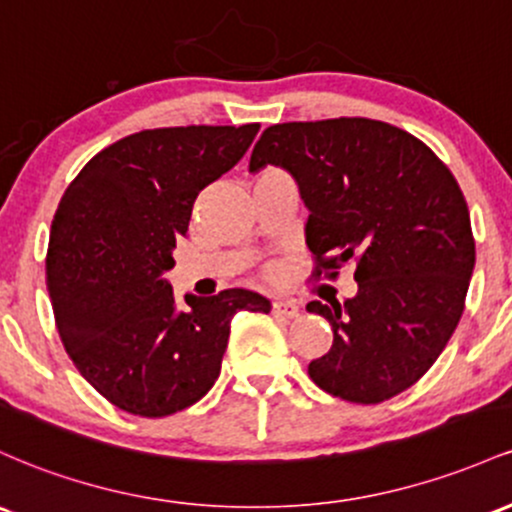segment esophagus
<instances>
[{
    "instance_id": "1",
    "label": "esophagus",
    "mask_w": 512,
    "mask_h": 512,
    "mask_svg": "<svg viewBox=\"0 0 512 512\" xmlns=\"http://www.w3.org/2000/svg\"><path fill=\"white\" fill-rule=\"evenodd\" d=\"M272 311L277 313V316H284V318H296L299 316V306H296V301H274L272 303Z\"/></svg>"
}]
</instances>
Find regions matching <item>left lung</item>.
<instances>
[{
	"label": "left lung",
	"mask_w": 512,
	"mask_h": 512,
	"mask_svg": "<svg viewBox=\"0 0 512 512\" xmlns=\"http://www.w3.org/2000/svg\"><path fill=\"white\" fill-rule=\"evenodd\" d=\"M267 165L299 184L316 274L357 265L352 299L306 306L333 328V347L308 364V376L352 403L406 391L447 347L474 272L457 179L423 140L372 119L269 126L250 172Z\"/></svg>",
	"instance_id": "left-lung-1"
}]
</instances>
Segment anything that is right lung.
<instances>
[{"mask_svg": "<svg viewBox=\"0 0 512 512\" xmlns=\"http://www.w3.org/2000/svg\"><path fill=\"white\" fill-rule=\"evenodd\" d=\"M260 123L153 128L94 155L50 226L48 291L67 355L121 411L162 418L204 398L221 374L230 320L269 313L247 289L184 294L165 274L196 196L233 170Z\"/></svg>", "mask_w": 512, "mask_h": 512, "instance_id": "right-lung-1", "label": "right lung"}]
</instances>
